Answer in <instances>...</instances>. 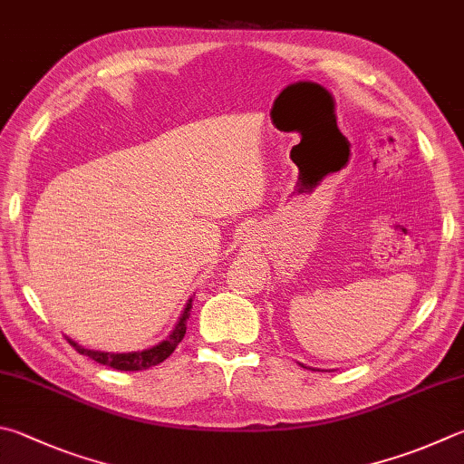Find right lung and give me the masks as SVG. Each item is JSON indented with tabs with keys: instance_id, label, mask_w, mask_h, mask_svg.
<instances>
[{
	"instance_id": "add662e5",
	"label": "right lung",
	"mask_w": 464,
	"mask_h": 464,
	"mask_svg": "<svg viewBox=\"0 0 464 464\" xmlns=\"http://www.w3.org/2000/svg\"><path fill=\"white\" fill-rule=\"evenodd\" d=\"M190 308H192V298H188L187 306H184L182 314L179 318V323L172 328V333L166 336L162 343L154 344V347L144 349V351H131V353H107V351H92V349H85L82 344L74 343L72 339H69V343L77 349L81 355H87L89 359L97 361L101 365L113 367L117 372H141V369H150L158 363H162L164 359H168L172 355V351L179 347V343L184 339L187 334V320L190 316Z\"/></svg>"
}]
</instances>
